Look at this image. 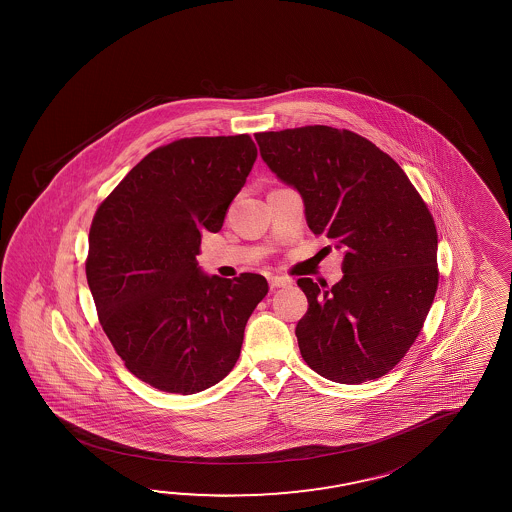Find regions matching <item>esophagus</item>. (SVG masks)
Segmentation results:
<instances>
[{
    "mask_svg": "<svg viewBox=\"0 0 512 512\" xmlns=\"http://www.w3.org/2000/svg\"><path fill=\"white\" fill-rule=\"evenodd\" d=\"M291 279L288 277H279V275H275V277H270V288L271 290H277V288H286V286H290Z\"/></svg>",
    "mask_w": 512,
    "mask_h": 512,
    "instance_id": "esophagus-1",
    "label": "esophagus"
}]
</instances>
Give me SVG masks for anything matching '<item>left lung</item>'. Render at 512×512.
Instances as JSON below:
<instances>
[{
  "instance_id": "1",
  "label": "left lung",
  "mask_w": 512,
  "mask_h": 512,
  "mask_svg": "<svg viewBox=\"0 0 512 512\" xmlns=\"http://www.w3.org/2000/svg\"><path fill=\"white\" fill-rule=\"evenodd\" d=\"M262 159L299 190L309 230L344 248V277L299 279L309 308L295 335L320 377L362 384L384 377L424 328L438 290V233L420 193L377 145L313 125L255 134Z\"/></svg>"
}]
</instances>
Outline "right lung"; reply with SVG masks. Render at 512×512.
<instances>
[{
  "mask_svg": "<svg viewBox=\"0 0 512 512\" xmlns=\"http://www.w3.org/2000/svg\"><path fill=\"white\" fill-rule=\"evenodd\" d=\"M255 159L248 134L177 139L97 206L85 262L97 319L126 369L159 391L193 395L221 382L268 293L262 275L206 277L195 259Z\"/></svg>",
  "mask_w": 512,
  "mask_h": 512,
  "instance_id": "obj_1",
  "label": "right lung"
}]
</instances>
